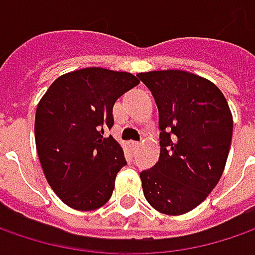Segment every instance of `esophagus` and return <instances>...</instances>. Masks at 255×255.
<instances>
[{
  "instance_id": "esophagus-1",
  "label": "esophagus",
  "mask_w": 255,
  "mask_h": 255,
  "mask_svg": "<svg viewBox=\"0 0 255 255\" xmlns=\"http://www.w3.org/2000/svg\"><path fill=\"white\" fill-rule=\"evenodd\" d=\"M139 144H140V143H139V142H130V143H129V146H130V147H133V149L139 147Z\"/></svg>"
}]
</instances>
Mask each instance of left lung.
Returning <instances> with one entry per match:
<instances>
[{
  "label": "left lung",
  "mask_w": 255,
  "mask_h": 255,
  "mask_svg": "<svg viewBox=\"0 0 255 255\" xmlns=\"http://www.w3.org/2000/svg\"><path fill=\"white\" fill-rule=\"evenodd\" d=\"M159 109L160 156L140 173L149 204L169 216L197 207L220 180L233 136L224 95L206 78L186 71L137 74Z\"/></svg>",
  "instance_id": "1"
}]
</instances>
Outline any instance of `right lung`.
Returning a JSON list of instances; mask_svg holds the SVG:
<instances>
[{"instance_id":"1","label":"right lung","mask_w":255,"mask_h":255,"mask_svg":"<svg viewBox=\"0 0 255 255\" xmlns=\"http://www.w3.org/2000/svg\"><path fill=\"white\" fill-rule=\"evenodd\" d=\"M139 84L128 72L85 68L59 76L35 113V143L55 194L75 210H95L111 199L118 171L126 164L112 136L113 105Z\"/></svg>"}]
</instances>
